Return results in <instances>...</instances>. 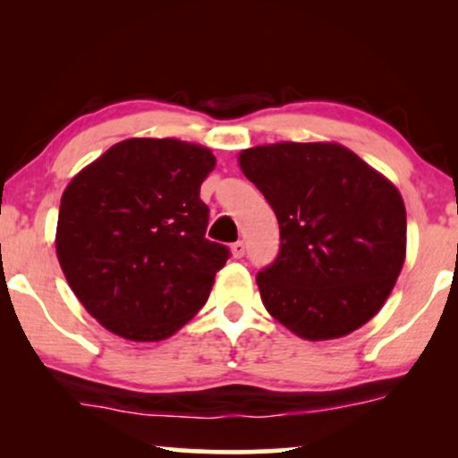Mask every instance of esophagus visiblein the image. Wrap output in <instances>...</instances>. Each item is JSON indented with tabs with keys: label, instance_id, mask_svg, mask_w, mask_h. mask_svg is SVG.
Listing matches in <instances>:
<instances>
[{
	"label": "esophagus",
	"instance_id": "1",
	"mask_svg": "<svg viewBox=\"0 0 458 458\" xmlns=\"http://www.w3.org/2000/svg\"><path fill=\"white\" fill-rule=\"evenodd\" d=\"M231 254H233L235 259H242V256L246 254V243H243L242 240L235 242V243H231Z\"/></svg>",
	"mask_w": 458,
	"mask_h": 458
}]
</instances>
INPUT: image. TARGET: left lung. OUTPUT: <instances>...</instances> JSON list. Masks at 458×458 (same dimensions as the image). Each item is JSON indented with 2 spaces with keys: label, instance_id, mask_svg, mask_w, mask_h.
I'll return each mask as SVG.
<instances>
[{
  "label": "left lung",
  "instance_id": "1",
  "mask_svg": "<svg viewBox=\"0 0 458 458\" xmlns=\"http://www.w3.org/2000/svg\"><path fill=\"white\" fill-rule=\"evenodd\" d=\"M240 166L279 223L277 259L256 275L267 310L310 342L377 315L406 256L396 187L340 143L256 146Z\"/></svg>",
  "mask_w": 458,
  "mask_h": 458
}]
</instances>
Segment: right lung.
Here are the masks:
<instances>
[{
    "label": "right lung",
    "mask_w": 458,
    "mask_h": 458,
    "mask_svg": "<svg viewBox=\"0 0 458 458\" xmlns=\"http://www.w3.org/2000/svg\"><path fill=\"white\" fill-rule=\"evenodd\" d=\"M208 148L124 140L62 193L55 254L93 318L131 342H160L206 304L229 248L206 240L199 185Z\"/></svg>",
    "instance_id": "1"
}]
</instances>
